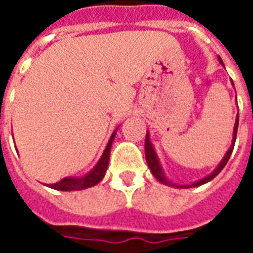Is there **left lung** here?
Returning a JSON list of instances; mask_svg holds the SVG:
<instances>
[{"label": "left lung", "mask_w": 253, "mask_h": 253, "mask_svg": "<svg viewBox=\"0 0 253 253\" xmlns=\"http://www.w3.org/2000/svg\"><path fill=\"white\" fill-rule=\"evenodd\" d=\"M218 61L221 62V65H223L222 59L218 57ZM232 85H233V81H232ZM237 128H239V114L236 116V123H234L233 127V138H232V145H230V148L228 149V152L226 154L223 156V159L221 160V163L217 165V168L212 170L210 175L205 176V177H202L199 180L194 181V183H191V184H177V183H172L170 180H168V177L165 176V172L163 169V165L160 163V159L157 153H156V150H154L153 143L150 142V134L149 131H146V138H145V156H146V163H148V167L150 172H152V175L160 181V183H163L165 186H169L173 187V188H191V187H199L202 184H206L210 180H212L215 176L223 169V167L226 165V163L230 159V154L233 152L234 148V142H236V137H237Z\"/></svg>", "instance_id": "8db88e82"}]
</instances>
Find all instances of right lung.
I'll use <instances>...</instances> for the list:
<instances>
[{"mask_svg": "<svg viewBox=\"0 0 253 253\" xmlns=\"http://www.w3.org/2000/svg\"><path fill=\"white\" fill-rule=\"evenodd\" d=\"M116 131H118V128L112 132V135L110 137V141L107 143V146H105L104 152L101 154L100 160L97 161V164L94 165L86 175L78 176V177H76V176H67V177H63L62 180H59L58 183L47 184V187H50L52 190L59 191H80L89 188V187H93L97 183H100V181L103 180L105 172H107V168H108L110 152L111 148H112V143H114V139H115Z\"/></svg>", "mask_w": 253, "mask_h": 253, "instance_id": "add662e5", "label": "right lung"}]
</instances>
